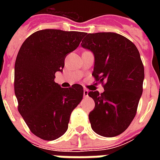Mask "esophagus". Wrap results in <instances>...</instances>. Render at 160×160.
I'll return each instance as SVG.
<instances>
[{
    "label": "esophagus",
    "mask_w": 160,
    "mask_h": 160,
    "mask_svg": "<svg viewBox=\"0 0 160 160\" xmlns=\"http://www.w3.org/2000/svg\"><path fill=\"white\" fill-rule=\"evenodd\" d=\"M83 96L85 98L87 97L88 96V91L86 90V89H84V92H83Z\"/></svg>",
    "instance_id": "1"
}]
</instances>
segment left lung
I'll return each instance as SVG.
<instances>
[{"instance_id": "left-lung-1", "label": "left lung", "mask_w": 160, "mask_h": 160, "mask_svg": "<svg viewBox=\"0 0 160 160\" xmlns=\"http://www.w3.org/2000/svg\"><path fill=\"white\" fill-rule=\"evenodd\" d=\"M81 46L92 52V75L104 85V92L91 91L95 102L89 113L92 130L114 137L126 130L136 114L142 94L144 67L136 46L114 32L85 34Z\"/></svg>"}]
</instances>
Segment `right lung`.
Masks as SVG:
<instances>
[{"mask_svg": "<svg viewBox=\"0 0 160 160\" xmlns=\"http://www.w3.org/2000/svg\"><path fill=\"white\" fill-rule=\"evenodd\" d=\"M85 32L46 29L23 42L14 66V92L30 130L42 140L61 137L70 115L83 98V87L74 84L62 88L55 73L62 72L64 60L77 49Z\"/></svg>", "mask_w": 160, "mask_h": 160, "instance_id": "1", "label": "right lung"}]
</instances>
